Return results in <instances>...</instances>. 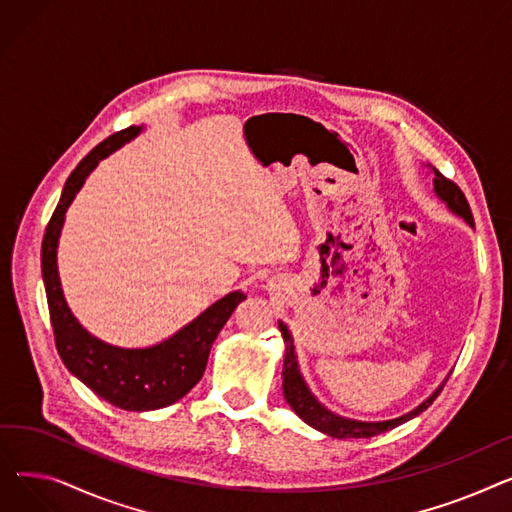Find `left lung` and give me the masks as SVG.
I'll return each instance as SVG.
<instances>
[{"instance_id": "obj_1", "label": "left lung", "mask_w": 512, "mask_h": 512, "mask_svg": "<svg viewBox=\"0 0 512 512\" xmlns=\"http://www.w3.org/2000/svg\"><path fill=\"white\" fill-rule=\"evenodd\" d=\"M434 170V191L436 195L448 205V209L461 218L473 228V213L471 207L463 195V191L456 186L452 180H448L444 174H440L436 168ZM278 328L282 332V338L286 342V351H284V369H282V390H284V398L288 405L292 407V411L297 413L307 425L319 429L321 434H328L332 438L344 440V438H373L378 434L388 432V429L398 427L400 423H407L409 419L417 417L419 413H423L432 402L438 398V394L442 392L444 384L429 396L427 400H423L417 409H413L411 413L396 417V419H388V421H355V419H346L340 417L332 411H328L321 402L311 394L309 386L305 384L303 375L299 371V363H297V353H294V344H292V336L286 328V324L278 321Z\"/></svg>"}]
</instances>
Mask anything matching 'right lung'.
Listing matches in <instances>:
<instances>
[{"mask_svg":"<svg viewBox=\"0 0 512 512\" xmlns=\"http://www.w3.org/2000/svg\"><path fill=\"white\" fill-rule=\"evenodd\" d=\"M143 126H128L99 143L68 176L60 203L45 228L41 272L56 336V348L68 371L99 398L124 411H155L174 405L203 378L213 340L247 297L240 290L207 307L168 340L147 348H120L91 336L66 305L58 276V240L64 215L87 176L103 157L137 137Z\"/></svg>","mask_w":512,"mask_h":512,"instance_id":"add662e5","label":"right lung"}]
</instances>
